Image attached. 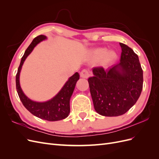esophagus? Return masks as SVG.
Instances as JSON below:
<instances>
[{"label": "esophagus", "instance_id": "esophagus-1", "mask_svg": "<svg viewBox=\"0 0 159 159\" xmlns=\"http://www.w3.org/2000/svg\"><path fill=\"white\" fill-rule=\"evenodd\" d=\"M80 76L81 77V78L87 79V78H88L90 76L89 71L88 70H83L82 71H81V73H80Z\"/></svg>", "mask_w": 159, "mask_h": 159}]
</instances>
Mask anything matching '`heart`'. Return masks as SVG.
<instances>
[{
  "label": "heart",
  "mask_w": 159,
  "mask_h": 159,
  "mask_svg": "<svg viewBox=\"0 0 159 159\" xmlns=\"http://www.w3.org/2000/svg\"><path fill=\"white\" fill-rule=\"evenodd\" d=\"M117 57L114 51H107L105 48H98L94 50L91 55V59L93 61H98L102 59L103 66H107L113 61Z\"/></svg>",
  "instance_id": "obj_1"
}]
</instances>
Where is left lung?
Segmentation results:
<instances>
[{
	"label": "left lung",
	"instance_id": "obj_1",
	"mask_svg": "<svg viewBox=\"0 0 159 159\" xmlns=\"http://www.w3.org/2000/svg\"><path fill=\"white\" fill-rule=\"evenodd\" d=\"M121 47L119 63L105 70L93 68L88 79L96 112L106 117L123 115L136 103L143 89V70L138 56L128 46Z\"/></svg>",
	"mask_w": 159,
	"mask_h": 159
}]
</instances>
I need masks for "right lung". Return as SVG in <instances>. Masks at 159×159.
Wrapping results in <instances>:
<instances>
[{
    "label": "right lung",
    "instance_id": "1",
    "mask_svg": "<svg viewBox=\"0 0 159 159\" xmlns=\"http://www.w3.org/2000/svg\"><path fill=\"white\" fill-rule=\"evenodd\" d=\"M46 39H47L46 36H38L32 40L30 46L28 47L18 67L16 75V86L19 98L28 111L38 118L49 121H56L64 119L69 115L70 112V100L74 92L76 82L80 79V75L78 72H75L70 77L61 90L54 98L45 102H37L28 98L24 93L20 85V74L24 62L34 47L40 42Z\"/></svg>",
    "mask_w": 159,
    "mask_h": 159
}]
</instances>
